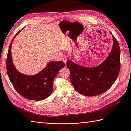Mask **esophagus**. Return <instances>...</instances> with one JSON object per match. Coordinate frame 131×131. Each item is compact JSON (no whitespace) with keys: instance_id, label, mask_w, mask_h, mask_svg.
Here are the masks:
<instances>
[{"instance_id":"esophagus-1","label":"esophagus","mask_w":131,"mask_h":131,"mask_svg":"<svg viewBox=\"0 0 131 131\" xmlns=\"http://www.w3.org/2000/svg\"><path fill=\"white\" fill-rule=\"evenodd\" d=\"M62 61H63V62H64V63H65V65H66V62H67V59H66V57H64V58H63V59Z\"/></svg>"}]
</instances>
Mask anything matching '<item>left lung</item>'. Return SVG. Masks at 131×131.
<instances>
[{"mask_svg": "<svg viewBox=\"0 0 131 131\" xmlns=\"http://www.w3.org/2000/svg\"><path fill=\"white\" fill-rule=\"evenodd\" d=\"M112 37V49L107 58L99 66L86 68L70 60L66 62L71 83L81 95L91 96L104 93L117 79L121 66L120 47L117 39L113 36Z\"/></svg>", "mask_w": 131, "mask_h": 131, "instance_id": "left-lung-1", "label": "left lung"}]
</instances>
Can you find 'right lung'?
<instances>
[{"mask_svg": "<svg viewBox=\"0 0 131 131\" xmlns=\"http://www.w3.org/2000/svg\"><path fill=\"white\" fill-rule=\"evenodd\" d=\"M15 35L9 47L7 57V70L9 78L17 92L29 100H42L49 96L53 91V83L60 70L65 67L62 61L50 62L38 74L28 76L21 74L15 68L11 56V46Z\"/></svg>", "mask_w": 131, "mask_h": 131, "instance_id": "add662e5", "label": "right lung"}]
</instances>
